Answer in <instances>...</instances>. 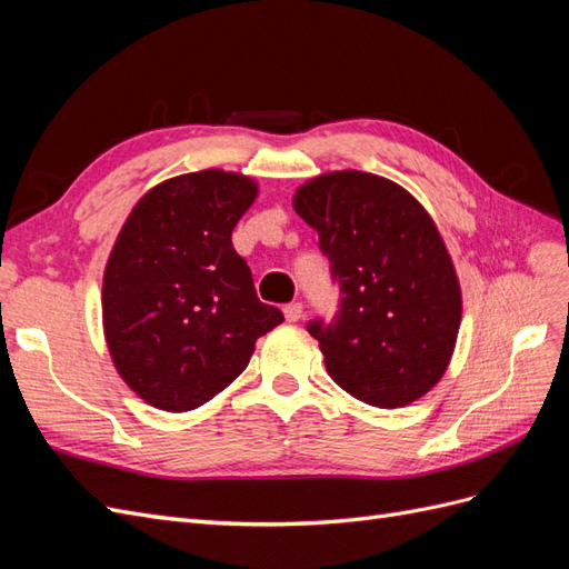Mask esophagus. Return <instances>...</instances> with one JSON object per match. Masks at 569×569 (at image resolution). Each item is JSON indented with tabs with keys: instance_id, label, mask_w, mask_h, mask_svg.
<instances>
[{
	"instance_id": "obj_1",
	"label": "esophagus",
	"mask_w": 569,
	"mask_h": 569,
	"mask_svg": "<svg viewBox=\"0 0 569 569\" xmlns=\"http://www.w3.org/2000/svg\"><path fill=\"white\" fill-rule=\"evenodd\" d=\"M301 316H303V306H301L299 301L284 306V318H287V322H299Z\"/></svg>"
}]
</instances>
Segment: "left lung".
<instances>
[{
	"label": "left lung",
	"instance_id": "1",
	"mask_svg": "<svg viewBox=\"0 0 569 569\" xmlns=\"http://www.w3.org/2000/svg\"><path fill=\"white\" fill-rule=\"evenodd\" d=\"M295 211L318 232L339 280L330 325L313 320L325 368L353 399L403 408L449 368L462 318L453 261L425 206L363 170L303 182Z\"/></svg>",
	"mask_w": 569,
	"mask_h": 569
}]
</instances>
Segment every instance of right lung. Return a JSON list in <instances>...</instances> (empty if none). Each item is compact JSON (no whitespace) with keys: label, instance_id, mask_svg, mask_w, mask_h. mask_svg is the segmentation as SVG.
<instances>
[{"label":"right lung","instance_id":"1","mask_svg":"<svg viewBox=\"0 0 569 569\" xmlns=\"http://www.w3.org/2000/svg\"><path fill=\"white\" fill-rule=\"evenodd\" d=\"M258 184L199 170L151 187L109 253L101 320L113 366L149 406L184 412L211 401L249 366L280 308L256 297L232 230Z\"/></svg>","mask_w":569,"mask_h":569}]
</instances>
